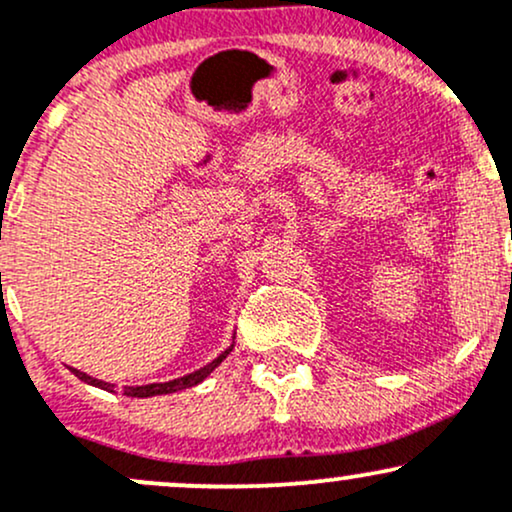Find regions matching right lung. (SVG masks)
Returning <instances> with one entry per match:
<instances>
[{
  "label": "right lung",
  "mask_w": 512,
  "mask_h": 512,
  "mask_svg": "<svg viewBox=\"0 0 512 512\" xmlns=\"http://www.w3.org/2000/svg\"><path fill=\"white\" fill-rule=\"evenodd\" d=\"M228 354H231V349L223 351V354H221L219 358H216V361H211L209 366L199 368V370H195V373H190V375H182V378H178V380H170V383H154V385H142V387H122V395H127V397H154V395H170V392L185 390V387H192V385L202 383V380L207 378L211 370L219 366V363H221L223 358H226ZM72 370H74L76 378L84 380V383L96 385V387H101V390L113 392V385H110V383H103V380L91 378V375L81 373V370H76V368H72Z\"/></svg>",
  "instance_id": "obj_1"
}]
</instances>
